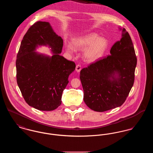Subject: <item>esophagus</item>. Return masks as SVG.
Listing matches in <instances>:
<instances>
[{
    "label": "esophagus",
    "instance_id": "34e87169",
    "mask_svg": "<svg viewBox=\"0 0 153 153\" xmlns=\"http://www.w3.org/2000/svg\"><path fill=\"white\" fill-rule=\"evenodd\" d=\"M81 70V66L80 65H77L76 66V71L77 72H80V71Z\"/></svg>",
    "mask_w": 153,
    "mask_h": 153
}]
</instances>
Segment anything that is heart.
I'll return each mask as SVG.
<instances>
[{
    "mask_svg": "<svg viewBox=\"0 0 153 153\" xmlns=\"http://www.w3.org/2000/svg\"><path fill=\"white\" fill-rule=\"evenodd\" d=\"M73 46L69 44L66 45V50L72 53L74 48L78 50H83V58L88 62H95L102 58L108 46L107 40L97 34L90 33L83 36L73 38Z\"/></svg>",
    "mask_w": 153,
    "mask_h": 153,
    "instance_id": "obj_1",
    "label": "heart"
}]
</instances>
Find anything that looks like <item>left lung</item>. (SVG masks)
I'll list each match as a JSON object with an SVG mask.
<instances>
[{
    "label": "left lung",
    "mask_w": 153,
    "mask_h": 153,
    "mask_svg": "<svg viewBox=\"0 0 153 153\" xmlns=\"http://www.w3.org/2000/svg\"><path fill=\"white\" fill-rule=\"evenodd\" d=\"M111 49L110 56L80 71L84 101L90 109L104 112L121 106L133 86L137 59L125 29Z\"/></svg>",
    "instance_id": "left-lung-1"
}]
</instances>
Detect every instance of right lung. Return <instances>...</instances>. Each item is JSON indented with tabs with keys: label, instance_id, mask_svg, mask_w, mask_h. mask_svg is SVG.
I'll return each instance as SVG.
<instances>
[{
	"label": "right lung",
	"instance_id": "add662e5",
	"mask_svg": "<svg viewBox=\"0 0 153 153\" xmlns=\"http://www.w3.org/2000/svg\"><path fill=\"white\" fill-rule=\"evenodd\" d=\"M41 46L51 48L52 56L36 52ZM62 46L63 39L49 22H36L22 39L16 61V81L26 102L36 109L53 111L61 104L76 68L74 62L60 56Z\"/></svg>",
	"mask_w": 153,
	"mask_h": 153
}]
</instances>
